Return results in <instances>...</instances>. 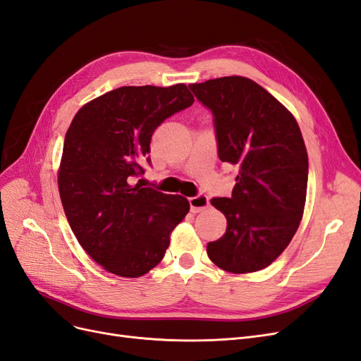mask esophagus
<instances>
[{
    "label": "esophagus",
    "mask_w": 361,
    "mask_h": 361,
    "mask_svg": "<svg viewBox=\"0 0 361 361\" xmlns=\"http://www.w3.org/2000/svg\"><path fill=\"white\" fill-rule=\"evenodd\" d=\"M190 206H191V211L194 214L202 212L204 207L209 206V197H207L206 194H197L194 195V197L190 199Z\"/></svg>",
    "instance_id": "34e87169"
}]
</instances>
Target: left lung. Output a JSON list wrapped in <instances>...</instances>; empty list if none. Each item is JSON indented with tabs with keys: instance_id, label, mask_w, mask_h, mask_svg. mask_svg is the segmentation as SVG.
<instances>
[{
	"instance_id": "obj_1",
	"label": "left lung",
	"mask_w": 361,
	"mask_h": 361,
	"mask_svg": "<svg viewBox=\"0 0 361 361\" xmlns=\"http://www.w3.org/2000/svg\"><path fill=\"white\" fill-rule=\"evenodd\" d=\"M188 87L214 116L218 158L238 169L231 197L211 202L226 215L227 228L207 244V256L235 274L264 269L289 245L302 218L309 159L300 126L244 76Z\"/></svg>"
}]
</instances>
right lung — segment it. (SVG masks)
Instances as JSON below:
<instances>
[{"label":"right lung","mask_w":361,"mask_h":361,"mask_svg":"<svg viewBox=\"0 0 361 361\" xmlns=\"http://www.w3.org/2000/svg\"><path fill=\"white\" fill-rule=\"evenodd\" d=\"M194 97L185 84L120 87L84 105L64 137L59 190L81 247L120 277L145 276L162 260L188 200L130 185L150 166L154 130Z\"/></svg>","instance_id":"obj_1"}]
</instances>
